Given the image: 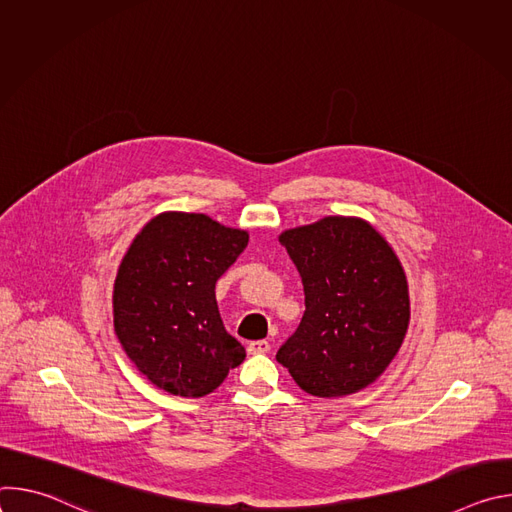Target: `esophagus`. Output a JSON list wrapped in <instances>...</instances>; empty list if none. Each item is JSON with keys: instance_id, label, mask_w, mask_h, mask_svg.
Masks as SVG:
<instances>
[{"instance_id": "34e87169", "label": "esophagus", "mask_w": 512, "mask_h": 512, "mask_svg": "<svg viewBox=\"0 0 512 512\" xmlns=\"http://www.w3.org/2000/svg\"><path fill=\"white\" fill-rule=\"evenodd\" d=\"M271 350V344L267 340H253L247 344L249 354H267Z\"/></svg>"}]
</instances>
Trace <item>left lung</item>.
I'll use <instances>...</instances> for the list:
<instances>
[{"label":"left lung","mask_w":512,"mask_h":512,"mask_svg":"<svg viewBox=\"0 0 512 512\" xmlns=\"http://www.w3.org/2000/svg\"><path fill=\"white\" fill-rule=\"evenodd\" d=\"M306 294L298 330L275 358L314 397L375 383L409 328V285L387 239L358 216H324L279 235Z\"/></svg>","instance_id":"1"}]
</instances>
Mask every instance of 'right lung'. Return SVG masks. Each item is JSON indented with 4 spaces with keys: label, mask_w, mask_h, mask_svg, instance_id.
I'll return each mask as SVG.
<instances>
[{
    "label": "right lung",
    "mask_w": 512,
    "mask_h": 512,
    "mask_svg": "<svg viewBox=\"0 0 512 512\" xmlns=\"http://www.w3.org/2000/svg\"><path fill=\"white\" fill-rule=\"evenodd\" d=\"M247 243V231L176 210L135 235L113 285V326L158 389L204 397L243 362L245 348L223 326L214 285Z\"/></svg>",
    "instance_id": "right-lung-1"
}]
</instances>
